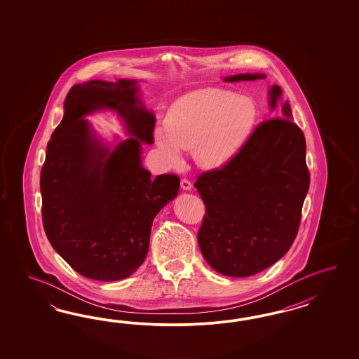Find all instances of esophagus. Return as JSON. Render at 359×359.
<instances>
[{
  "instance_id": "34e87169",
  "label": "esophagus",
  "mask_w": 359,
  "mask_h": 359,
  "mask_svg": "<svg viewBox=\"0 0 359 359\" xmlns=\"http://www.w3.org/2000/svg\"><path fill=\"white\" fill-rule=\"evenodd\" d=\"M180 187H182V189H183V191H191V189H192V184H191V182H189V180H187V179H183V180L180 182Z\"/></svg>"
}]
</instances>
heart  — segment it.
<instances>
[{
	"label": "heart",
	"mask_w": 359,
	"mask_h": 359,
	"mask_svg": "<svg viewBox=\"0 0 359 359\" xmlns=\"http://www.w3.org/2000/svg\"><path fill=\"white\" fill-rule=\"evenodd\" d=\"M259 118L257 102L230 90L207 88L176 100L164 128L154 131L165 163H182L180 151L192 150L196 164L204 170L228 165L252 135Z\"/></svg>",
	"instance_id": "b5f03b06"
}]
</instances>
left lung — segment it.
Wrapping results in <instances>:
<instances>
[{
  "instance_id": "1",
  "label": "left lung",
  "mask_w": 359,
  "mask_h": 359,
  "mask_svg": "<svg viewBox=\"0 0 359 359\" xmlns=\"http://www.w3.org/2000/svg\"><path fill=\"white\" fill-rule=\"evenodd\" d=\"M263 74H238L224 81H254ZM282 89L269 90V108L279 117L264 121L242 151L224 168L197 177L204 200L197 241L208 264L216 271L246 278L266 270L292 246L309 189L303 131L294 125Z\"/></svg>"
}]
</instances>
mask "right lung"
I'll use <instances>...</instances> for the list:
<instances>
[{
    "mask_svg": "<svg viewBox=\"0 0 359 359\" xmlns=\"http://www.w3.org/2000/svg\"><path fill=\"white\" fill-rule=\"evenodd\" d=\"M110 111L130 135L105 142L87 120ZM154 111L138 80H89L71 88L47 144L41 172L46 236L80 275L101 282L129 278L146 259L152 221L179 194L180 179H152L142 165L151 144Z\"/></svg>",
    "mask_w": 359,
    "mask_h": 359,
    "instance_id": "right-lung-1",
    "label": "right lung"
}]
</instances>
